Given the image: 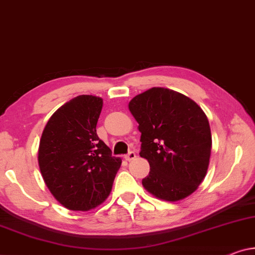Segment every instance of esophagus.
I'll return each instance as SVG.
<instances>
[{"label": "esophagus", "mask_w": 255, "mask_h": 255, "mask_svg": "<svg viewBox=\"0 0 255 255\" xmlns=\"http://www.w3.org/2000/svg\"><path fill=\"white\" fill-rule=\"evenodd\" d=\"M135 158H136V153L134 151L128 152V155L125 156V159L128 160V162H131V160H134Z\"/></svg>", "instance_id": "obj_1"}]
</instances>
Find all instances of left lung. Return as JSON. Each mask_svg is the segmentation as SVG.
<instances>
[{"label": "left lung", "mask_w": 255, "mask_h": 255, "mask_svg": "<svg viewBox=\"0 0 255 255\" xmlns=\"http://www.w3.org/2000/svg\"><path fill=\"white\" fill-rule=\"evenodd\" d=\"M128 107L141 131L139 156L150 165L143 187L170 202L187 198L203 181L209 165L211 132L202 109L165 88L139 93Z\"/></svg>", "instance_id": "obj_1"}]
</instances>
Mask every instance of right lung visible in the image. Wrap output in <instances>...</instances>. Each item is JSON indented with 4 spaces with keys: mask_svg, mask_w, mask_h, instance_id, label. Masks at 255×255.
I'll return each instance as SVG.
<instances>
[{
    "mask_svg": "<svg viewBox=\"0 0 255 255\" xmlns=\"http://www.w3.org/2000/svg\"><path fill=\"white\" fill-rule=\"evenodd\" d=\"M103 99L82 95L56 110L42 131L38 163L53 196L69 210L88 211L112 191L121 158L97 135Z\"/></svg>",
    "mask_w": 255,
    "mask_h": 255,
    "instance_id": "1",
    "label": "right lung"
}]
</instances>
